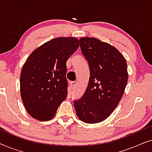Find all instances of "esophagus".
<instances>
[{"mask_svg":"<svg viewBox=\"0 0 152 152\" xmlns=\"http://www.w3.org/2000/svg\"><path fill=\"white\" fill-rule=\"evenodd\" d=\"M76 85H77L76 82H70V87H71L72 89H73L76 86Z\"/></svg>","mask_w":152,"mask_h":152,"instance_id":"34e87169","label":"esophagus"}]
</instances>
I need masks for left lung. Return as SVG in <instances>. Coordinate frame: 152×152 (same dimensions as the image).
Wrapping results in <instances>:
<instances>
[{
  "label": "left lung",
  "instance_id": "obj_1",
  "mask_svg": "<svg viewBox=\"0 0 152 152\" xmlns=\"http://www.w3.org/2000/svg\"><path fill=\"white\" fill-rule=\"evenodd\" d=\"M80 41L90 77L84 95L74 101V107L82 122L98 123L111 115L124 94L129 76L126 61L109 43L91 37H82Z\"/></svg>",
  "mask_w": 152,
  "mask_h": 152
}]
</instances>
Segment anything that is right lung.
I'll return each instance as SVG.
<instances>
[{
	"instance_id": "add662e5",
	"label": "right lung",
	"mask_w": 152,
	"mask_h": 152,
	"mask_svg": "<svg viewBox=\"0 0 152 152\" xmlns=\"http://www.w3.org/2000/svg\"><path fill=\"white\" fill-rule=\"evenodd\" d=\"M79 45L75 37H57L35 49L25 62L20 76V96L34 119H53L66 99V61Z\"/></svg>"
}]
</instances>
